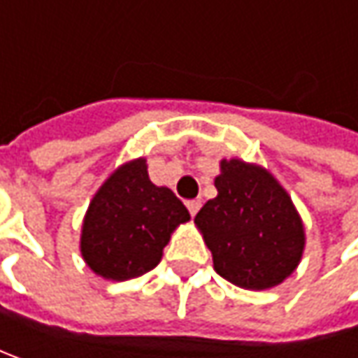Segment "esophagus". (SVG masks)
<instances>
[{
	"instance_id": "obj_1",
	"label": "esophagus",
	"mask_w": 358,
	"mask_h": 358,
	"mask_svg": "<svg viewBox=\"0 0 358 358\" xmlns=\"http://www.w3.org/2000/svg\"><path fill=\"white\" fill-rule=\"evenodd\" d=\"M187 209H189V213H191V217H195V215H197V211H199V209H201V201L199 199L187 201Z\"/></svg>"
}]
</instances>
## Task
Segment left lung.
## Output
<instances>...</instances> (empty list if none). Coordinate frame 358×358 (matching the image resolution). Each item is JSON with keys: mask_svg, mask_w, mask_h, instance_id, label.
Segmentation results:
<instances>
[{"mask_svg": "<svg viewBox=\"0 0 358 358\" xmlns=\"http://www.w3.org/2000/svg\"><path fill=\"white\" fill-rule=\"evenodd\" d=\"M217 197L195 217L215 271L249 291L282 282L305 251V227L289 193L263 167L223 159Z\"/></svg>", "mask_w": 358, "mask_h": 358, "instance_id": "1", "label": "left lung"}]
</instances>
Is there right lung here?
Instances as JSON below:
<instances>
[{
	"label": "right lung",
	"mask_w": 358,
	"mask_h": 358,
	"mask_svg": "<svg viewBox=\"0 0 358 358\" xmlns=\"http://www.w3.org/2000/svg\"><path fill=\"white\" fill-rule=\"evenodd\" d=\"M189 219L171 189L151 183L145 159H133L111 173L91 199L81 255L95 275L127 281L157 267L171 233Z\"/></svg>",
	"instance_id": "obj_1"
}]
</instances>
